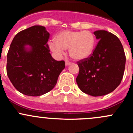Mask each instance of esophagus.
<instances>
[{
  "mask_svg": "<svg viewBox=\"0 0 133 133\" xmlns=\"http://www.w3.org/2000/svg\"><path fill=\"white\" fill-rule=\"evenodd\" d=\"M65 65H66V66H68V65H70L71 64V62H69V61H65Z\"/></svg>",
  "mask_w": 133,
  "mask_h": 133,
  "instance_id": "34e87169",
  "label": "esophagus"
}]
</instances>
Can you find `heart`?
Returning a JSON list of instances; mask_svg holds the SVG:
<instances>
[{
    "instance_id": "obj_1",
    "label": "heart",
    "mask_w": 133,
    "mask_h": 133,
    "mask_svg": "<svg viewBox=\"0 0 133 133\" xmlns=\"http://www.w3.org/2000/svg\"><path fill=\"white\" fill-rule=\"evenodd\" d=\"M95 44V36L89 31H64L56 36L55 40L49 42V47L58 55L63 54L65 49H69L70 57L80 60L91 54Z\"/></svg>"
}]
</instances>
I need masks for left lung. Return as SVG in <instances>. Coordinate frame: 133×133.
<instances>
[{
	"label": "left lung",
	"mask_w": 133,
	"mask_h": 133,
	"mask_svg": "<svg viewBox=\"0 0 133 133\" xmlns=\"http://www.w3.org/2000/svg\"><path fill=\"white\" fill-rule=\"evenodd\" d=\"M99 40L90 57L78 62L76 83L84 93L93 96L113 91L121 83L125 66L122 44L119 38L105 30L94 32Z\"/></svg>",
	"instance_id": "obj_1"
}]
</instances>
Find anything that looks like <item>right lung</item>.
I'll list each match as a JSON object with an SVG mask.
<instances>
[{"label":"right lung","mask_w":133,"mask_h":133,"mask_svg":"<svg viewBox=\"0 0 133 133\" xmlns=\"http://www.w3.org/2000/svg\"><path fill=\"white\" fill-rule=\"evenodd\" d=\"M49 38L45 27L33 25L17 33L12 41L7 55V75L24 95L37 96L50 91L65 68L64 60L57 61L51 55Z\"/></svg>","instance_id":"right-lung-1"}]
</instances>
